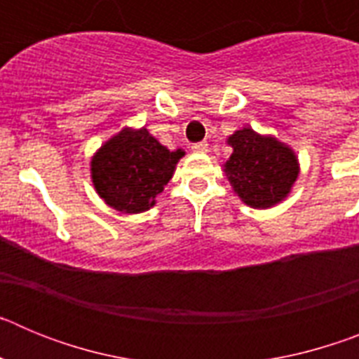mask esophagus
Returning a JSON list of instances; mask_svg holds the SVG:
<instances>
[{"instance_id":"esophagus-1","label":"esophagus","mask_w":359,"mask_h":359,"mask_svg":"<svg viewBox=\"0 0 359 359\" xmlns=\"http://www.w3.org/2000/svg\"><path fill=\"white\" fill-rule=\"evenodd\" d=\"M192 151H194V152H207L208 151V144H207V142H198V144L192 145Z\"/></svg>"}]
</instances>
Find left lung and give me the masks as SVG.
Here are the masks:
<instances>
[{
	"label": "left lung",
	"mask_w": 359,
	"mask_h": 359,
	"mask_svg": "<svg viewBox=\"0 0 359 359\" xmlns=\"http://www.w3.org/2000/svg\"><path fill=\"white\" fill-rule=\"evenodd\" d=\"M228 144L233 152L224 170L246 205L269 208L290 194L298 176L297 158L291 149L248 128L233 133Z\"/></svg>",
	"instance_id": "left-lung-1"
}]
</instances>
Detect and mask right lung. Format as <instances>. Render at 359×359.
<instances>
[{
  "label": "right lung",
  "instance_id": "obj_1",
  "mask_svg": "<svg viewBox=\"0 0 359 359\" xmlns=\"http://www.w3.org/2000/svg\"><path fill=\"white\" fill-rule=\"evenodd\" d=\"M182 156V149L170 152L147 129H123L95 154L93 185L109 207L128 214L145 212L169 183Z\"/></svg>",
  "mask_w": 359,
  "mask_h": 359
}]
</instances>
